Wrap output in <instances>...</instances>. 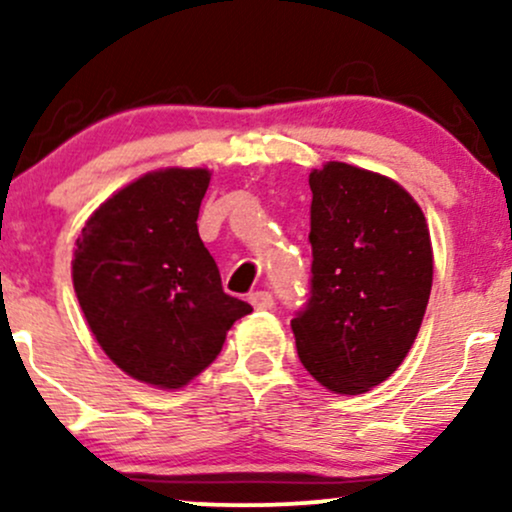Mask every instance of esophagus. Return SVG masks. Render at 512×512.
<instances>
[{"label": "esophagus", "mask_w": 512, "mask_h": 512, "mask_svg": "<svg viewBox=\"0 0 512 512\" xmlns=\"http://www.w3.org/2000/svg\"><path fill=\"white\" fill-rule=\"evenodd\" d=\"M250 305L255 310H272L274 308V296L269 291H255L250 293Z\"/></svg>", "instance_id": "34e87169"}]
</instances>
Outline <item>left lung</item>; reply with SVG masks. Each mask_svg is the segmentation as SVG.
<instances>
[{
	"label": "left lung",
	"instance_id": "obj_1",
	"mask_svg": "<svg viewBox=\"0 0 512 512\" xmlns=\"http://www.w3.org/2000/svg\"><path fill=\"white\" fill-rule=\"evenodd\" d=\"M310 298L291 320L298 358L337 395H361L409 354L433 284L426 216L385 175L330 161L310 173Z\"/></svg>",
	"mask_w": 512,
	"mask_h": 512
}]
</instances>
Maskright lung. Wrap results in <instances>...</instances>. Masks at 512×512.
Here are the masks:
<instances>
[{
  "label": "right lung",
  "instance_id": "1",
  "mask_svg": "<svg viewBox=\"0 0 512 512\" xmlns=\"http://www.w3.org/2000/svg\"><path fill=\"white\" fill-rule=\"evenodd\" d=\"M211 173H146L93 211L76 238L74 291L93 337L117 368L178 390L219 356L226 332L252 313L223 293L197 231Z\"/></svg>",
  "mask_w": 512,
  "mask_h": 512
}]
</instances>
